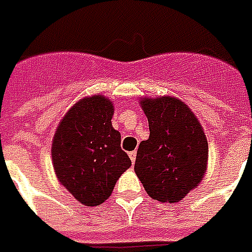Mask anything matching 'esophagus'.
I'll return each mask as SVG.
<instances>
[{
  "label": "esophagus",
  "instance_id": "1",
  "mask_svg": "<svg viewBox=\"0 0 252 252\" xmlns=\"http://www.w3.org/2000/svg\"><path fill=\"white\" fill-rule=\"evenodd\" d=\"M129 158H130V160H131V163H134V161H135V158H137V152H135V151L130 152V153H129Z\"/></svg>",
  "mask_w": 252,
  "mask_h": 252
}]
</instances>
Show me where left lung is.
I'll list each match as a JSON object with an SVG mask.
<instances>
[{
    "mask_svg": "<svg viewBox=\"0 0 252 252\" xmlns=\"http://www.w3.org/2000/svg\"><path fill=\"white\" fill-rule=\"evenodd\" d=\"M141 107L151 133L138 146L135 174L151 198L179 202L206 172L208 140L197 117L176 97H145Z\"/></svg>",
    "mask_w": 252,
    "mask_h": 252,
    "instance_id": "obj_1",
    "label": "left lung"
}]
</instances>
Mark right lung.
Wrapping results in <instances>:
<instances>
[{"label":"right lung","mask_w":252,"mask_h":252,"mask_svg":"<svg viewBox=\"0 0 252 252\" xmlns=\"http://www.w3.org/2000/svg\"><path fill=\"white\" fill-rule=\"evenodd\" d=\"M112 101L101 94L84 97L66 112L57 127L51 156L62 186L87 206L111 195L119 176L131 165L112 127Z\"/></svg>","instance_id":"1"}]
</instances>
